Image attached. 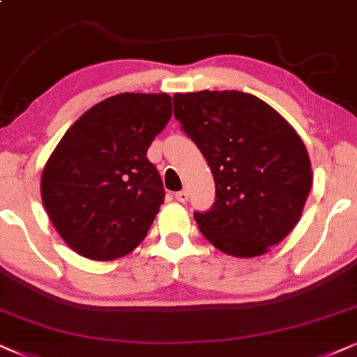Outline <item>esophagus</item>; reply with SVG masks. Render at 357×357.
Wrapping results in <instances>:
<instances>
[{"label":"esophagus","mask_w":357,"mask_h":357,"mask_svg":"<svg viewBox=\"0 0 357 357\" xmlns=\"http://www.w3.org/2000/svg\"><path fill=\"white\" fill-rule=\"evenodd\" d=\"M176 199H178L179 202H186L189 199V192L188 189H183V191L176 192Z\"/></svg>","instance_id":"esophagus-1"}]
</instances>
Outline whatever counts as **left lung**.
<instances>
[{"mask_svg": "<svg viewBox=\"0 0 357 357\" xmlns=\"http://www.w3.org/2000/svg\"><path fill=\"white\" fill-rule=\"evenodd\" d=\"M173 103L214 176V206L194 214L202 236L232 257L267 254L303 214L313 183L303 139L252 93L201 90L174 93Z\"/></svg>", "mask_w": 357, "mask_h": 357, "instance_id": "1", "label": "left lung"}]
</instances>
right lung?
<instances>
[{
  "instance_id": "add662e5",
  "label": "right lung",
  "mask_w": 357,
  "mask_h": 357,
  "mask_svg": "<svg viewBox=\"0 0 357 357\" xmlns=\"http://www.w3.org/2000/svg\"><path fill=\"white\" fill-rule=\"evenodd\" d=\"M171 119L168 93H119L67 130L40 176L44 209L72 250L90 260L133 252L165 202L146 151Z\"/></svg>"
}]
</instances>
